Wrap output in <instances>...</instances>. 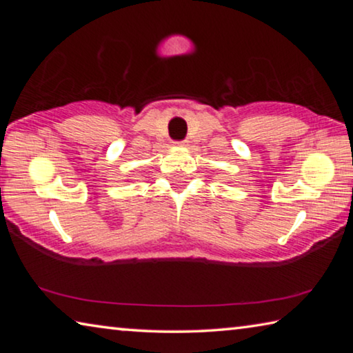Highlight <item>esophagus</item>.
I'll return each mask as SVG.
<instances>
[{"label":"esophagus","mask_w":353,"mask_h":353,"mask_svg":"<svg viewBox=\"0 0 353 353\" xmlns=\"http://www.w3.org/2000/svg\"><path fill=\"white\" fill-rule=\"evenodd\" d=\"M176 145H179V146H183V145H185V141H176Z\"/></svg>","instance_id":"obj_1"}]
</instances>
